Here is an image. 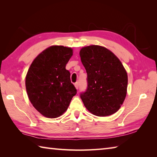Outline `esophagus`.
Instances as JSON below:
<instances>
[{"label": "esophagus", "instance_id": "esophagus-1", "mask_svg": "<svg viewBox=\"0 0 157 157\" xmlns=\"http://www.w3.org/2000/svg\"><path fill=\"white\" fill-rule=\"evenodd\" d=\"M75 88H76V89H78V88H79V83L78 82H76V83H75Z\"/></svg>", "mask_w": 157, "mask_h": 157}]
</instances>
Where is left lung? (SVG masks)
<instances>
[{"label":"left lung","instance_id":"obj_1","mask_svg":"<svg viewBox=\"0 0 157 157\" xmlns=\"http://www.w3.org/2000/svg\"><path fill=\"white\" fill-rule=\"evenodd\" d=\"M87 73V89L80 98L88 111L96 116L116 113L125 98L128 74L119 59L101 46L84 47L79 52Z\"/></svg>","mask_w":157,"mask_h":157}]
</instances>
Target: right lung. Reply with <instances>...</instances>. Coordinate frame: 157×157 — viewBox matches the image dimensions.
Segmentation results:
<instances>
[{
  "mask_svg": "<svg viewBox=\"0 0 157 157\" xmlns=\"http://www.w3.org/2000/svg\"><path fill=\"white\" fill-rule=\"evenodd\" d=\"M71 48L52 46L32 62L25 78V87L32 105L42 115L56 118L66 111L77 90L70 79L66 64Z\"/></svg>",
  "mask_w": 157,
  "mask_h": 157,
  "instance_id": "1",
  "label": "right lung"
}]
</instances>
